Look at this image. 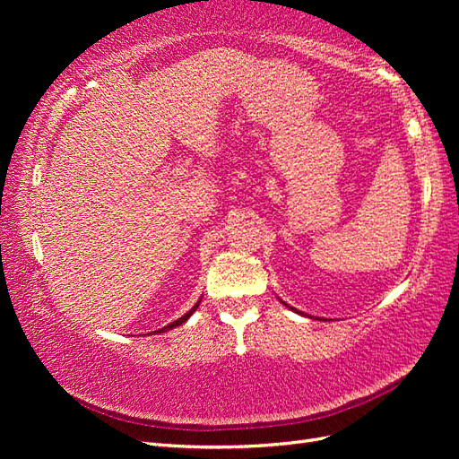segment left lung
Segmentation results:
<instances>
[{
    "mask_svg": "<svg viewBox=\"0 0 459 459\" xmlns=\"http://www.w3.org/2000/svg\"><path fill=\"white\" fill-rule=\"evenodd\" d=\"M281 304H284V301H281ZM286 306V304H284ZM291 309H294V307H291ZM298 314H299V311H298Z\"/></svg>",
    "mask_w": 459,
    "mask_h": 459,
    "instance_id": "1",
    "label": "left lung"
}]
</instances>
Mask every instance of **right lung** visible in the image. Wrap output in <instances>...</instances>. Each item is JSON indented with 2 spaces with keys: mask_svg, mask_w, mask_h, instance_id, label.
I'll list each match as a JSON object with an SVG mask.
<instances>
[{
  "mask_svg": "<svg viewBox=\"0 0 459 459\" xmlns=\"http://www.w3.org/2000/svg\"><path fill=\"white\" fill-rule=\"evenodd\" d=\"M199 304H201V299H199V301H197V304H195V306H193V307H191V309H189V311H187V314H185V316H183V317H179V319H178V321H173V324H169V325H165V327H161V329H160V331H169V329H173V327H178V325H181V324H185V321H187V319H189V317H191V316H193V311H195V309H197V307H199ZM160 331H155V333H160Z\"/></svg>",
  "mask_w": 459,
  "mask_h": 459,
  "instance_id": "right-lung-1",
  "label": "right lung"
}]
</instances>
